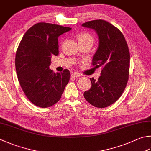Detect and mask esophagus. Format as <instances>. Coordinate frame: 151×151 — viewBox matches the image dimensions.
<instances>
[{"label": "esophagus", "instance_id": "34e87169", "mask_svg": "<svg viewBox=\"0 0 151 151\" xmlns=\"http://www.w3.org/2000/svg\"><path fill=\"white\" fill-rule=\"evenodd\" d=\"M72 76L73 77V78H78V77H81V75L80 73H76V72H73L72 73Z\"/></svg>", "mask_w": 151, "mask_h": 151}]
</instances>
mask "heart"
<instances>
[{
  "label": "heart",
  "instance_id": "heart-1",
  "mask_svg": "<svg viewBox=\"0 0 151 151\" xmlns=\"http://www.w3.org/2000/svg\"><path fill=\"white\" fill-rule=\"evenodd\" d=\"M79 42H93V37L91 35L88 33H81L77 35Z\"/></svg>",
  "mask_w": 151,
  "mask_h": 151
}]
</instances>
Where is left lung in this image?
Here are the masks:
<instances>
[{
  "label": "left lung",
  "instance_id": "8db88e82",
  "mask_svg": "<svg viewBox=\"0 0 151 151\" xmlns=\"http://www.w3.org/2000/svg\"><path fill=\"white\" fill-rule=\"evenodd\" d=\"M82 26L95 30L99 37V46L92 64L101 68L98 80L90 78L91 87L85 91L86 101L97 108L114 103L123 93L128 81L130 55L127 42L121 31L105 20L87 22Z\"/></svg>",
  "mask_w": 151,
  "mask_h": 151
}]
</instances>
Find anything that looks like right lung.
Instances as JSON below:
<instances>
[{
  "label": "right lung",
  "mask_w": 151,
  "mask_h": 151,
  "mask_svg": "<svg viewBox=\"0 0 151 151\" xmlns=\"http://www.w3.org/2000/svg\"><path fill=\"white\" fill-rule=\"evenodd\" d=\"M71 29L37 23L25 32L19 42L15 59L17 76L25 96L35 106L47 108L56 104L69 82V70L56 73L49 66L52 56L58 55V37Z\"/></svg>",
  "instance_id": "add662e5"
}]
</instances>
